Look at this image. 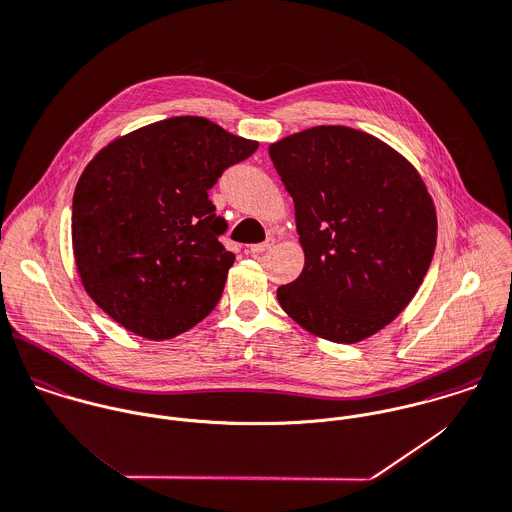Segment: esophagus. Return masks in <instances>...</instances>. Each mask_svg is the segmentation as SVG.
Listing matches in <instances>:
<instances>
[{
	"mask_svg": "<svg viewBox=\"0 0 512 512\" xmlns=\"http://www.w3.org/2000/svg\"><path fill=\"white\" fill-rule=\"evenodd\" d=\"M272 244H274V238H268L266 242H260V244H250V246H248V250H250L252 254H260V252L268 250Z\"/></svg>",
	"mask_w": 512,
	"mask_h": 512,
	"instance_id": "obj_1",
	"label": "esophagus"
}]
</instances>
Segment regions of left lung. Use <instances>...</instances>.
<instances>
[{
    "label": "left lung",
    "instance_id": "1",
    "mask_svg": "<svg viewBox=\"0 0 512 512\" xmlns=\"http://www.w3.org/2000/svg\"><path fill=\"white\" fill-rule=\"evenodd\" d=\"M268 153L306 258L278 288L282 310L324 340L371 338L409 306L433 260L437 212L423 178L387 143L341 125L294 133Z\"/></svg>",
    "mask_w": 512,
    "mask_h": 512
}]
</instances>
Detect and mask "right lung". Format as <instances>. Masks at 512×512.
Returning <instances> with one entry per match:
<instances>
[{"label":"right lung","instance_id":"right-lung-1","mask_svg":"<svg viewBox=\"0 0 512 512\" xmlns=\"http://www.w3.org/2000/svg\"><path fill=\"white\" fill-rule=\"evenodd\" d=\"M256 141L171 117L101 149L73 194L71 240L91 300L125 330L171 340L218 304L234 254L208 190Z\"/></svg>","mask_w":512,"mask_h":512}]
</instances>
